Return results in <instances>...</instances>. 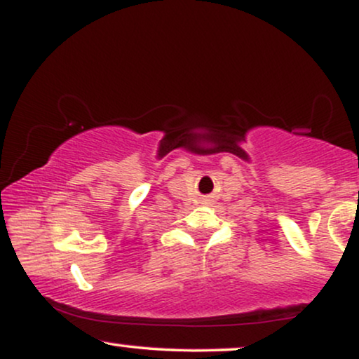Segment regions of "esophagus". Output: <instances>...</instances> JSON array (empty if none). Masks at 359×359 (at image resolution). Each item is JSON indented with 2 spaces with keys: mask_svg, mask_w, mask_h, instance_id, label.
<instances>
[{
  "mask_svg": "<svg viewBox=\"0 0 359 359\" xmlns=\"http://www.w3.org/2000/svg\"><path fill=\"white\" fill-rule=\"evenodd\" d=\"M208 201H209V199H204V203H208Z\"/></svg>",
  "mask_w": 359,
  "mask_h": 359,
  "instance_id": "34e87169",
  "label": "esophagus"
}]
</instances>
